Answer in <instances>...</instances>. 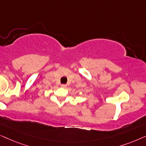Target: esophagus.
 I'll use <instances>...</instances> for the list:
<instances>
[{"label": "esophagus", "instance_id": "esophagus-1", "mask_svg": "<svg viewBox=\"0 0 146 146\" xmlns=\"http://www.w3.org/2000/svg\"><path fill=\"white\" fill-rule=\"evenodd\" d=\"M61 87H63V88H65L67 87V85H65V84H61Z\"/></svg>", "mask_w": 146, "mask_h": 146}]
</instances>
